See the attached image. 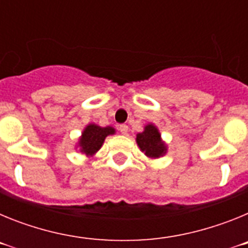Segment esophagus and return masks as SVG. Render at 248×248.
Wrapping results in <instances>:
<instances>
[{"instance_id":"34e87169","label":"esophagus","mask_w":248,"mask_h":248,"mask_svg":"<svg viewBox=\"0 0 248 248\" xmlns=\"http://www.w3.org/2000/svg\"><path fill=\"white\" fill-rule=\"evenodd\" d=\"M119 130H120V133H122L123 135H126V134H128L129 126L126 125V124H122V125H119Z\"/></svg>"}]
</instances>
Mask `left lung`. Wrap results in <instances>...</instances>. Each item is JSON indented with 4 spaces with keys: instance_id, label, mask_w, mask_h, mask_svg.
I'll return each mask as SVG.
<instances>
[{
    "instance_id": "obj_1",
    "label": "left lung",
    "mask_w": 248,
    "mask_h": 248,
    "mask_svg": "<svg viewBox=\"0 0 248 248\" xmlns=\"http://www.w3.org/2000/svg\"><path fill=\"white\" fill-rule=\"evenodd\" d=\"M137 143L140 150L151 159L163 156L166 153V145L161 141V135L153 124H148L143 133L137 135Z\"/></svg>"
}]
</instances>
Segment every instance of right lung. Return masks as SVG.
Masks as SVG:
<instances>
[{"label": "right lung", "mask_w": 248, "mask_h": 248, "mask_svg": "<svg viewBox=\"0 0 248 248\" xmlns=\"http://www.w3.org/2000/svg\"><path fill=\"white\" fill-rule=\"evenodd\" d=\"M114 133H115V130L111 126L102 128V126H98L95 124H89L84 129V131L82 133V137H80V151L84 153L85 155H88V156L94 155L102 148L105 138L108 135H113Z\"/></svg>", "instance_id": "obj_1"}]
</instances>
